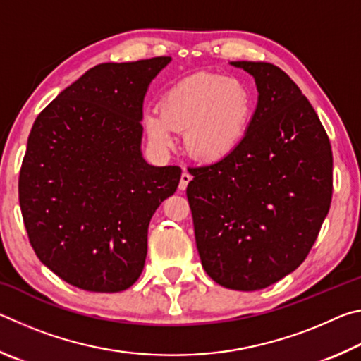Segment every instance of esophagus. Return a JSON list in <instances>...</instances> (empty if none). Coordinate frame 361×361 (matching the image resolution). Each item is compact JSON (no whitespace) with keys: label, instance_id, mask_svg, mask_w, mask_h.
I'll return each mask as SVG.
<instances>
[{"label":"esophagus","instance_id":"esophagus-1","mask_svg":"<svg viewBox=\"0 0 361 361\" xmlns=\"http://www.w3.org/2000/svg\"><path fill=\"white\" fill-rule=\"evenodd\" d=\"M192 180V176H191V173H189V172H186V170H185V172H183L181 173V178H180V189H181V191H185V189H186V186H188V183L189 181H191Z\"/></svg>","mask_w":361,"mask_h":361}]
</instances>
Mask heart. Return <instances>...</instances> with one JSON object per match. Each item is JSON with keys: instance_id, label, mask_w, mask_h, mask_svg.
Masks as SVG:
<instances>
[{"instance_id": "1", "label": "heart", "mask_w": 361, "mask_h": 361, "mask_svg": "<svg viewBox=\"0 0 361 361\" xmlns=\"http://www.w3.org/2000/svg\"><path fill=\"white\" fill-rule=\"evenodd\" d=\"M252 114L253 99L245 84L213 73H194L167 90L161 106L145 108L142 122L159 148H172L176 132H186L189 154L215 162L240 145Z\"/></svg>"}]
</instances>
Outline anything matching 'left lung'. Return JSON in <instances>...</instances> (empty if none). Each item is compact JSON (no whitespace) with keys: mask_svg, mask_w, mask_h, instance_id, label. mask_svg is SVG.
<instances>
[{"mask_svg":"<svg viewBox=\"0 0 361 361\" xmlns=\"http://www.w3.org/2000/svg\"><path fill=\"white\" fill-rule=\"evenodd\" d=\"M255 78L258 103L237 148L191 167L186 195L205 272L255 291L288 276L309 255L333 195V152L301 89L279 66L231 62Z\"/></svg>","mask_w":361,"mask_h":361,"instance_id":"left-lung-1","label":"left lung"}]
</instances>
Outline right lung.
I'll return each instance as SVG.
<instances>
[{
	"label": "right lung",
	"instance_id": "1",
	"mask_svg": "<svg viewBox=\"0 0 361 361\" xmlns=\"http://www.w3.org/2000/svg\"><path fill=\"white\" fill-rule=\"evenodd\" d=\"M170 57L97 65L42 109L30 132L19 202L46 267L85 291L137 282L148 226L181 178L142 154L143 100Z\"/></svg>",
	"mask_w": 361,
	"mask_h": 361
}]
</instances>
